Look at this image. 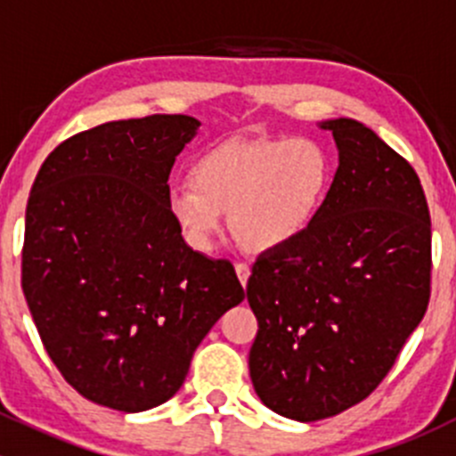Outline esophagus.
<instances>
[{"mask_svg":"<svg viewBox=\"0 0 456 456\" xmlns=\"http://www.w3.org/2000/svg\"><path fill=\"white\" fill-rule=\"evenodd\" d=\"M236 273H238V280H240L242 287H247V280H249V275H251L249 265H247V262H238V265H236Z\"/></svg>","mask_w":456,"mask_h":456,"instance_id":"obj_1","label":"esophagus"}]
</instances>
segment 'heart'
Instances as JSON below:
<instances>
[{
	"mask_svg": "<svg viewBox=\"0 0 456 456\" xmlns=\"http://www.w3.org/2000/svg\"><path fill=\"white\" fill-rule=\"evenodd\" d=\"M194 182L174 181L165 200L194 249L209 251L223 214L242 249L269 254L314 224L333 183V156L311 136L229 141L202 154Z\"/></svg>",
	"mask_w": 456,
	"mask_h": 456,
	"instance_id": "b5f03b06",
	"label": "heart"
}]
</instances>
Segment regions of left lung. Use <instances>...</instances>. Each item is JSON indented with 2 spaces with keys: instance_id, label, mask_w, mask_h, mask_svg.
<instances>
[{
  "instance_id": "8db88e82",
  "label": "left lung",
  "mask_w": 456,
  "mask_h": 456,
  "mask_svg": "<svg viewBox=\"0 0 456 456\" xmlns=\"http://www.w3.org/2000/svg\"><path fill=\"white\" fill-rule=\"evenodd\" d=\"M322 127L339 151L329 196L297 240L257 257L247 282L251 381L266 408L296 421L369 397L430 300V211L417 172L360 121Z\"/></svg>"
}]
</instances>
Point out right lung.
<instances>
[{"label":"right lung","instance_id":"add662e5","mask_svg":"<svg viewBox=\"0 0 456 456\" xmlns=\"http://www.w3.org/2000/svg\"><path fill=\"white\" fill-rule=\"evenodd\" d=\"M200 123L151 114L63 141L26 207L21 289L63 379L121 412L176 395L211 326L245 291L229 260L183 240L167 178Z\"/></svg>","mask_w":456,"mask_h":456}]
</instances>
